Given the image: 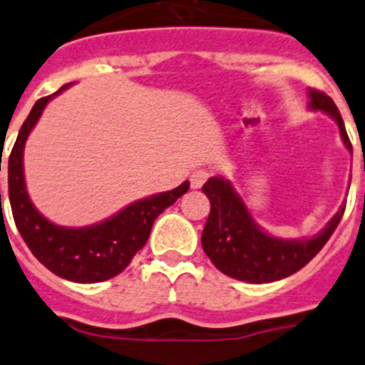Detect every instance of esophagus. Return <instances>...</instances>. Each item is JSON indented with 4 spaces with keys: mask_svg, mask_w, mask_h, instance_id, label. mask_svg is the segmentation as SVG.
<instances>
[{
    "mask_svg": "<svg viewBox=\"0 0 365 365\" xmlns=\"http://www.w3.org/2000/svg\"><path fill=\"white\" fill-rule=\"evenodd\" d=\"M206 180H208V173H206V170H195V173L191 174V178H189L192 189L200 187Z\"/></svg>",
    "mask_w": 365,
    "mask_h": 365,
    "instance_id": "34e87169",
    "label": "esophagus"
}]
</instances>
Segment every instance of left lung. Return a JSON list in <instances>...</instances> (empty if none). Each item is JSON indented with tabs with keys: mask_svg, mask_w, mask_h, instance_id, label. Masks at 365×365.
I'll use <instances>...</instances> for the list:
<instances>
[{
	"mask_svg": "<svg viewBox=\"0 0 365 365\" xmlns=\"http://www.w3.org/2000/svg\"><path fill=\"white\" fill-rule=\"evenodd\" d=\"M309 108L324 112L336 121L343 144L352 155L351 140L336 103L322 91L309 90ZM202 191L212 204L202 230L204 253L225 275L245 283H272L296 274L324 247L345 212L343 204L327 227L311 238L283 240L255 223L242 197L223 176L210 178Z\"/></svg>",
	"mask_w": 365,
	"mask_h": 365,
	"instance_id": "obj_1",
	"label": "left lung"
}]
</instances>
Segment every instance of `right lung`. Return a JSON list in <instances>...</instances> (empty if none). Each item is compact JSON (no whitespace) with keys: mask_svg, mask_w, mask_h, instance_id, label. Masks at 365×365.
<instances>
[{"mask_svg":"<svg viewBox=\"0 0 365 365\" xmlns=\"http://www.w3.org/2000/svg\"><path fill=\"white\" fill-rule=\"evenodd\" d=\"M69 86L65 84L52 96L38 99L24 121L9 157V200L20 236L41 264L63 279L75 283H99L127 268L136 251L142 250L148 242L157 215L187 192L189 182H183L173 191L140 198L112 217L90 227H59L48 221L35 208L26 189L24 146L48 101Z\"/></svg>","mask_w":365,"mask_h":365,"instance_id":"right-lung-1","label":"right lung"}]
</instances>
